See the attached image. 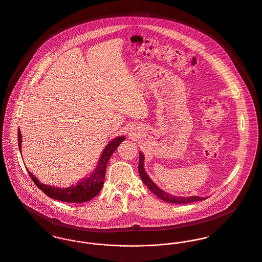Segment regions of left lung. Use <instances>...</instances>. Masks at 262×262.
<instances>
[{"label":"left lung","mask_w":262,"mask_h":262,"mask_svg":"<svg viewBox=\"0 0 262 262\" xmlns=\"http://www.w3.org/2000/svg\"><path fill=\"white\" fill-rule=\"evenodd\" d=\"M144 161H145V157L142 152H140V161H139V173L141 176L142 181L145 183V186L160 199H162L163 201H166L168 203L173 204H187L192 203V202H197V201H202L205 200L206 198L202 197H198V196H190V197H178L171 195L165 191H163L162 189H160L148 177V174L145 173V169H144Z\"/></svg>","instance_id":"1"}]
</instances>
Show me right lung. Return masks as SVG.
<instances>
[{
    "label": "right lung",
    "instance_id": "1",
    "mask_svg": "<svg viewBox=\"0 0 262 262\" xmlns=\"http://www.w3.org/2000/svg\"><path fill=\"white\" fill-rule=\"evenodd\" d=\"M124 137H118L114 139L108 145L105 146L104 150L102 151L99 161L96 165V168L91 174L88 176V178L82 179L80 182H78L76 185L68 187V188H57L48 186L45 184H42L38 181V179L30 173L31 179L36 184V186L48 197L58 200L62 202H68V203H82L88 202L94 198L101 190L103 186V181L105 178V171H106V165L114 154V151L117 148V146L120 145L121 142L124 141ZM18 145L19 149L21 151L22 146V135L20 129H18Z\"/></svg>",
    "mask_w": 262,
    "mask_h": 262
}]
</instances>
